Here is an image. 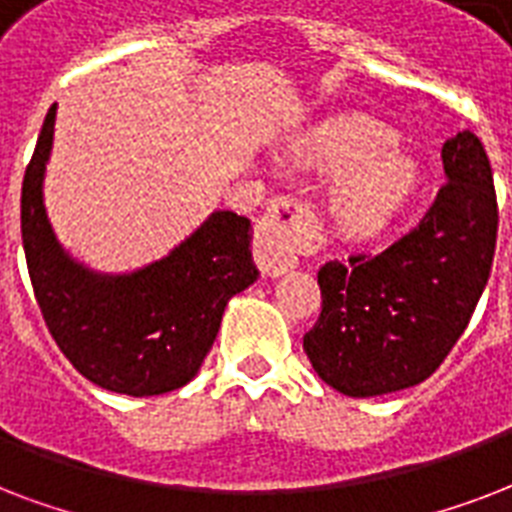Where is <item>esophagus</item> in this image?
<instances>
[{"mask_svg":"<svg viewBox=\"0 0 512 512\" xmlns=\"http://www.w3.org/2000/svg\"><path fill=\"white\" fill-rule=\"evenodd\" d=\"M310 211L293 194H280L267 202V213L256 229V264L264 275L280 277L296 267V248L307 240Z\"/></svg>","mask_w":512,"mask_h":512,"instance_id":"obj_1","label":"esophagus"}]
</instances>
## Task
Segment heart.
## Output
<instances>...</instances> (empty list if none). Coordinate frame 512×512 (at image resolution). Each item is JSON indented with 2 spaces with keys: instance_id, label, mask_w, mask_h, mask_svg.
I'll return each mask as SVG.
<instances>
[{
  "instance_id": "heart-1",
  "label": "heart",
  "mask_w": 512,
  "mask_h": 512,
  "mask_svg": "<svg viewBox=\"0 0 512 512\" xmlns=\"http://www.w3.org/2000/svg\"><path fill=\"white\" fill-rule=\"evenodd\" d=\"M395 138L371 120H342L312 133L296 146V157L339 176L331 194L336 224L352 235L387 227L419 186L417 162L390 146Z\"/></svg>"
}]
</instances>
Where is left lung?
Here are the masks:
<instances>
[{"instance_id":"left-lung-1","label":"left lung","mask_w":512,"mask_h":512,"mask_svg":"<svg viewBox=\"0 0 512 512\" xmlns=\"http://www.w3.org/2000/svg\"><path fill=\"white\" fill-rule=\"evenodd\" d=\"M446 184L408 235L379 253L326 261L318 323L304 334L312 368L334 390L371 398L435 374L465 334L497 245V192L473 130L443 144Z\"/></svg>"}]
</instances>
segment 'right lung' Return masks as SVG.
<instances>
[{
	"label": "right lung",
	"instance_id": "right-lung-1",
	"mask_svg": "<svg viewBox=\"0 0 512 512\" xmlns=\"http://www.w3.org/2000/svg\"><path fill=\"white\" fill-rule=\"evenodd\" d=\"M55 104L26 165L21 235L47 331L79 374L133 398L178 390L200 371L235 293L259 277L251 221L216 211L168 259L133 275H95L55 240L42 178L53 146Z\"/></svg>",
	"mask_w": 512,
	"mask_h": 512
}]
</instances>
